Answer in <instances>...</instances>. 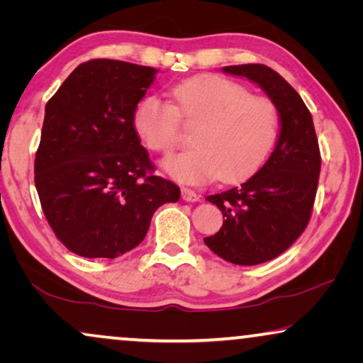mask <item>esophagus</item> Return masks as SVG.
<instances>
[{"mask_svg": "<svg viewBox=\"0 0 363 363\" xmlns=\"http://www.w3.org/2000/svg\"><path fill=\"white\" fill-rule=\"evenodd\" d=\"M182 198L185 201H191V203L200 201V195H198L196 191L190 190V188H182Z\"/></svg>", "mask_w": 363, "mask_h": 363, "instance_id": "esophagus-1", "label": "esophagus"}]
</instances>
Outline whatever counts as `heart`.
Listing matches in <instances>:
<instances>
[{
  "mask_svg": "<svg viewBox=\"0 0 363 363\" xmlns=\"http://www.w3.org/2000/svg\"><path fill=\"white\" fill-rule=\"evenodd\" d=\"M173 106L157 96L137 104L133 125L152 152L170 155L182 140V122L198 128L191 150L165 163L173 178L201 183L238 182L266 162L279 135V111L267 97L252 96L231 79L203 76L172 89Z\"/></svg>",
  "mask_w": 363,
  "mask_h": 363,
  "instance_id": "obj_1",
  "label": "heart"
}]
</instances>
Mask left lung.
<instances>
[{
	"instance_id": "8db88e82",
	"label": "left lung",
	"mask_w": 363,
	"mask_h": 363,
	"mask_svg": "<svg viewBox=\"0 0 363 363\" xmlns=\"http://www.w3.org/2000/svg\"><path fill=\"white\" fill-rule=\"evenodd\" d=\"M223 72L256 82L279 111V137L261 170L240 186L206 196L225 220L205 245L228 262L255 266L282 255L307 228L320 173L319 142L309 108L276 71L241 64Z\"/></svg>"
}]
</instances>
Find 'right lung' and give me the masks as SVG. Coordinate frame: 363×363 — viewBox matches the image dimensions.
I'll return each instance as SVG.
<instances>
[{"label": "right lung", "instance_id": "right-lung-1", "mask_svg": "<svg viewBox=\"0 0 363 363\" xmlns=\"http://www.w3.org/2000/svg\"><path fill=\"white\" fill-rule=\"evenodd\" d=\"M157 72L92 59L46 104L34 183L54 235L79 256L125 255L143 241L157 208L180 198L175 183L155 175L133 125Z\"/></svg>", "mask_w": 363, "mask_h": 363}]
</instances>
